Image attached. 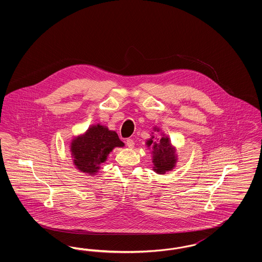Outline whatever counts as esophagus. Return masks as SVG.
<instances>
[{
	"instance_id": "34e87169",
	"label": "esophagus",
	"mask_w": 262,
	"mask_h": 262,
	"mask_svg": "<svg viewBox=\"0 0 262 262\" xmlns=\"http://www.w3.org/2000/svg\"><path fill=\"white\" fill-rule=\"evenodd\" d=\"M126 145L128 148H134L135 147V141L132 138L126 139Z\"/></svg>"
}]
</instances>
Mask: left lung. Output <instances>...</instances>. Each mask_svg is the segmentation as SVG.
<instances>
[{"label": "left lung", "instance_id": "obj_1", "mask_svg": "<svg viewBox=\"0 0 262 262\" xmlns=\"http://www.w3.org/2000/svg\"><path fill=\"white\" fill-rule=\"evenodd\" d=\"M153 129L154 132L160 130L157 127H154ZM146 145L147 147H152V162L154 165L153 170L156 173L165 174L174 168L177 162V155L169 137L163 135L158 141H154V136H152L146 141Z\"/></svg>", "mask_w": 262, "mask_h": 262}]
</instances>
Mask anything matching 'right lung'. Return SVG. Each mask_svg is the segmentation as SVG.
Listing matches in <instances>:
<instances>
[{
    "label": "right lung",
    "mask_w": 262,
    "mask_h": 262,
    "mask_svg": "<svg viewBox=\"0 0 262 262\" xmlns=\"http://www.w3.org/2000/svg\"><path fill=\"white\" fill-rule=\"evenodd\" d=\"M125 143L116 132L105 125H91L82 136L75 137L71 143L73 162L80 172L94 176L100 165L115 147H123Z\"/></svg>",
    "instance_id": "1"
}]
</instances>
